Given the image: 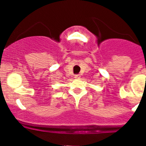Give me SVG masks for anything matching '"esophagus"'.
I'll return each instance as SVG.
<instances>
[{
    "mask_svg": "<svg viewBox=\"0 0 146 146\" xmlns=\"http://www.w3.org/2000/svg\"><path fill=\"white\" fill-rule=\"evenodd\" d=\"M75 78H76V79H80V74H76V75H75Z\"/></svg>",
    "mask_w": 146,
    "mask_h": 146,
    "instance_id": "34e87169",
    "label": "esophagus"
}]
</instances>
